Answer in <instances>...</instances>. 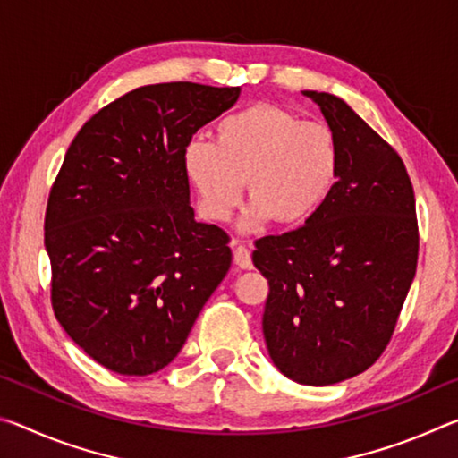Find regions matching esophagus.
Segmentation results:
<instances>
[{"mask_svg":"<svg viewBox=\"0 0 458 458\" xmlns=\"http://www.w3.org/2000/svg\"><path fill=\"white\" fill-rule=\"evenodd\" d=\"M234 265L242 270L252 268V257H250V250H248L246 246H242V244L234 246Z\"/></svg>","mask_w":458,"mask_h":458,"instance_id":"34e87169","label":"esophagus"}]
</instances>
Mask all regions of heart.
I'll return each mask as SVG.
<instances>
[{"mask_svg":"<svg viewBox=\"0 0 458 458\" xmlns=\"http://www.w3.org/2000/svg\"><path fill=\"white\" fill-rule=\"evenodd\" d=\"M337 137L321 121H301L276 105H252L218 121L214 143L196 139L183 151V169L198 193L199 212L226 222L242 199L252 206L244 226L268 218L297 226L319 210L337 183Z\"/></svg>","mask_w":458,"mask_h":458,"instance_id":"obj_1","label":"heart"}]
</instances>
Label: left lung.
<instances>
[{"label": "left lung", "mask_w": 458, "mask_h": 458, "mask_svg": "<svg viewBox=\"0 0 458 458\" xmlns=\"http://www.w3.org/2000/svg\"><path fill=\"white\" fill-rule=\"evenodd\" d=\"M337 137V183L303 226L262 236V333L293 382L329 386L366 371L396 329L418 262L416 201L404 161L344 100L303 90Z\"/></svg>", "instance_id": "obj_1"}]
</instances>
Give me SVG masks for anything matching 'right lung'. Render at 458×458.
<instances>
[{"label":"right lung","mask_w":458,"mask_h":458,"mask_svg":"<svg viewBox=\"0 0 458 458\" xmlns=\"http://www.w3.org/2000/svg\"><path fill=\"white\" fill-rule=\"evenodd\" d=\"M238 87L147 84L84 123L44 218L54 315L121 376L165 368L226 276L230 236L193 220L183 151Z\"/></svg>","instance_id":"right-lung-1"}]
</instances>
